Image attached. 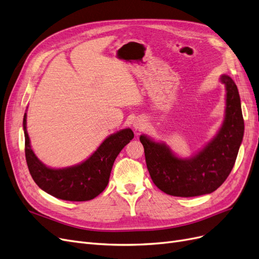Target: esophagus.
Listing matches in <instances>:
<instances>
[{
	"mask_svg": "<svg viewBox=\"0 0 259 259\" xmlns=\"http://www.w3.org/2000/svg\"><path fill=\"white\" fill-rule=\"evenodd\" d=\"M133 127H135L136 130L142 131L143 129L145 128V122H144V120H143V119L138 118V119L135 120V122H133Z\"/></svg>",
	"mask_w": 259,
	"mask_h": 259,
	"instance_id": "esophagus-1",
	"label": "esophagus"
}]
</instances>
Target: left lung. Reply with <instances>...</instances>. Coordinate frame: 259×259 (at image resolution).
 <instances>
[{"label": "left lung", "mask_w": 259, "mask_h": 259, "mask_svg": "<svg viewBox=\"0 0 259 259\" xmlns=\"http://www.w3.org/2000/svg\"><path fill=\"white\" fill-rule=\"evenodd\" d=\"M221 82L226 86L224 122L217 137L196 156L177 158L164 144L140 137L149 175L166 194L180 197L209 194L231 174L242 142L244 121L237 85L226 74L221 76Z\"/></svg>", "instance_id": "left-lung-1"}]
</instances>
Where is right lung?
I'll list each match as a JSON object with an SVG mask.
<instances>
[{"label": "right lung", "mask_w": 259, "mask_h": 259, "mask_svg": "<svg viewBox=\"0 0 259 259\" xmlns=\"http://www.w3.org/2000/svg\"><path fill=\"white\" fill-rule=\"evenodd\" d=\"M23 130L26 163L36 185L54 197L71 202L91 200L102 192L109 184L115 159L135 137L131 129L120 130L105 139L83 163L55 169L47 167L33 152L26 131V113L23 117Z\"/></svg>", "instance_id": "add662e5"}]
</instances>
